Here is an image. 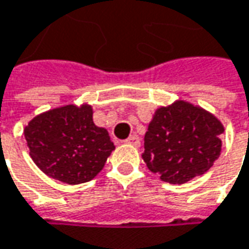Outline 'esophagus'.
Segmentation results:
<instances>
[{
    "mask_svg": "<svg viewBox=\"0 0 249 249\" xmlns=\"http://www.w3.org/2000/svg\"><path fill=\"white\" fill-rule=\"evenodd\" d=\"M125 143H129V145H134V146H139L141 145V141H139L138 135H131L129 138L125 139Z\"/></svg>",
    "mask_w": 249,
    "mask_h": 249,
    "instance_id": "34e87169",
    "label": "esophagus"
}]
</instances>
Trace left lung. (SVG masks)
<instances>
[{"label": "left lung", "instance_id": "obj_1", "mask_svg": "<svg viewBox=\"0 0 249 249\" xmlns=\"http://www.w3.org/2000/svg\"><path fill=\"white\" fill-rule=\"evenodd\" d=\"M223 124L206 110L176 101L158 108L145 134L142 158L163 182L182 184L206 173L221 152Z\"/></svg>", "mask_w": 249, "mask_h": 249}]
</instances>
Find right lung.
I'll use <instances>...</instances> for the list:
<instances>
[{
	"label": "right lung",
	"instance_id": "obj_1",
	"mask_svg": "<svg viewBox=\"0 0 249 249\" xmlns=\"http://www.w3.org/2000/svg\"><path fill=\"white\" fill-rule=\"evenodd\" d=\"M23 135L37 168L69 184L94 179L115 148L107 129L93 123L90 106L43 112L25 126Z\"/></svg>",
	"mask_w": 249,
	"mask_h": 249
}]
</instances>
